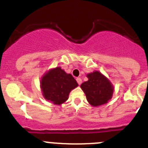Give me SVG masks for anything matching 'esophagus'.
<instances>
[{"mask_svg":"<svg viewBox=\"0 0 148 148\" xmlns=\"http://www.w3.org/2000/svg\"><path fill=\"white\" fill-rule=\"evenodd\" d=\"M76 80H77V83L79 84V85H80L82 84V79L79 78V77H78V78L76 79Z\"/></svg>","mask_w":148,"mask_h":148,"instance_id":"1","label":"esophagus"}]
</instances>
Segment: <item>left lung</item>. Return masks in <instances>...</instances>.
I'll use <instances>...</instances> for the list:
<instances>
[{
    "mask_svg": "<svg viewBox=\"0 0 148 148\" xmlns=\"http://www.w3.org/2000/svg\"><path fill=\"white\" fill-rule=\"evenodd\" d=\"M87 77L89 80L80 86L89 104L97 107L107 103L111 99L114 90L110 82L99 71L90 73Z\"/></svg>",
    "mask_w": 148,
    "mask_h": 148,
    "instance_id": "1",
    "label": "left lung"
}]
</instances>
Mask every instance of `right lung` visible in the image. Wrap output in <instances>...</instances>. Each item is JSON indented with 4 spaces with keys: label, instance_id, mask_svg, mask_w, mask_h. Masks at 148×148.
I'll return each instance as SVG.
<instances>
[{
    "label": "right lung",
    "instance_id": "1",
    "mask_svg": "<svg viewBox=\"0 0 148 148\" xmlns=\"http://www.w3.org/2000/svg\"><path fill=\"white\" fill-rule=\"evenodd\" d=\"M77 86L78 84L71 74H66L60 67L50 70L41 81L44 97L55 104L66 102L71 89Z\"/></svg>",
    "mask_w": 148,
    "mask_h": 148
}]
</instances>
